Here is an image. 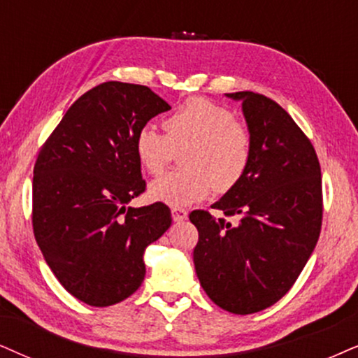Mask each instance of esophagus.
Listing matches in <instances>:
<instances>
[{
    "instance_id": "34e87169",
    "label": "esophagus",
    "mask_w": 358,
    "mask_h": 358,
    "mask_svg": "<svg viewBox=\"0 0 358 358\" xmlns=\"http://www.w3.org/2000/svg\"><path fill=\"white\" fill-rule=\"evenodd\" d=\"M171 218H173L175 223H182L188 218V211L183 210V208H171Z\"/></svg>"
}]
</instances>
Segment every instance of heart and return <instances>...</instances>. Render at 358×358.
Here are the masks:
<instances>
[{
  "mask_svg": "<svg viewBox=\"0 0 358 358\" xmlns=\"http://www.w3.org/2000/svg\"><path fill=\"white\" fill-rule=\"evenodd\" d=\"M165 135L143 125L135 137V155L148 173L160 175L175 152L183 169L150 185V196L180 208L201 201L215 187L229 192L241 182L252 157L250 129L233 112L203 97H192L164 120Z\"/></svg>",
  "mask_w": 358,
  "mask_h": 358,
  "instance_id": "obj_1",
  "label": "heart"
}]
</instances>
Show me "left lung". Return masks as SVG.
Returning a JSON list of instances; mask_svg holds the SVG:
<instances>
[{
    "mask_svg": "<svg viewBox=\"0 0 358 358\" xmlns=\"http://www.w3.org/2000/svg\"><path fill=\"white\" fill-rule=\"evenodd\" d=\"M224 96L241 102L252 157L241 182L211 206L238 224L189 213L193 262L208 297L246 315L275 304L304 269L322 224V178L310 140L279 103L248 90Z\"/></svg>",
    "mask_w": 358,
    "mask_h": 358,
    "instance_id": "left-lung-1",
    "label": "left lung"
}]
</instances>
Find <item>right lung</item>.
Segmentation results:
<instances>
[{
  "mask_svg": "<svg viewBox=\"0 0 358 358\" xmlns=\"http://www.w3.org/2000/svg\"><path fill=\"white\" fill-rule=\"evenodd\" d=\"M170 108L147 85L103 83L72 103L41 148L34 238L59 282L85 304L132 296L145 278L147 246L170 228L164 203L129 206L145 189L135 137Z\"/></svg>",
  "mask_w": 358,
  "mask_h": 358,
  "instance_id": "add662e5",
  "label": "right lung"
}]
</instances>
